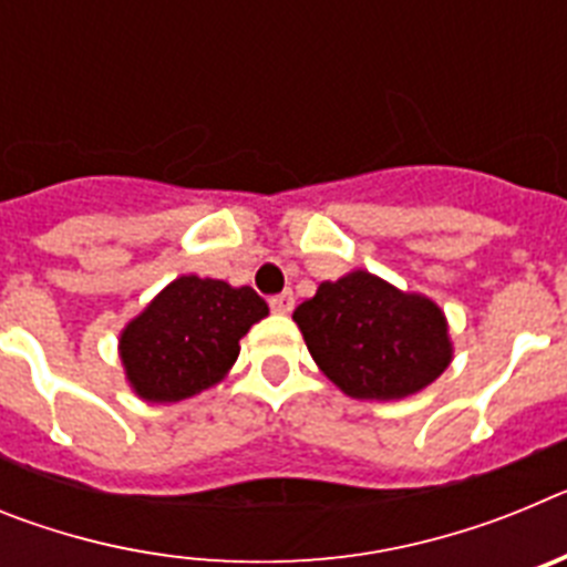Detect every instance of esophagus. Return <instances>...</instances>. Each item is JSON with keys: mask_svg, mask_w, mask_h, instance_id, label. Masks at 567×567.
Here are the masks:
<instances>
[{"mask_svg": "<svg viewBox=\"0 0 567 567\" xmlns=\"http://www.w3.org/2000/svg\"><path fill=\"white\" fill-rule=\"evenodd\" d=\"M269 309H272V312H278V315H289L295 309V295L289 292H280V295H272V298H269Z\"/></svg>", "mask_w": 567, "mask_h": 567, "instance_id": "esophagus-1", "label": "esophagus"}]
</instances>
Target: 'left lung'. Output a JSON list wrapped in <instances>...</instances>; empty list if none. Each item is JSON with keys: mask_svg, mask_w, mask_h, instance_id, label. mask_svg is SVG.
<instances>
[{"mask_svg": "<svg viewBox=\"0 0 567 567\" xmlns=\"http://www.w3.org/2000/svg\"><path fill=\"white\" fill-rule=\"evenodd\" d=\"M292 318L320 372L349 398H409L452 363L437 303L400 292L363 269L320 284Z\"/></svg>", "mask_w": 567, "mask_h": 567, "instance_id": "left-lung-1", "label": "left lung"}]
</instances>
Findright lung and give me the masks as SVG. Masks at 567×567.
<instances>
[{
    "mask_svg": "<svg viewBox=\"0 0 567 567\" xmlns=\"http://www.w3.org/2000/svg\"><path fill=\"white\" fill-rule=\"evenodd\" d=\"M252 287L182 275L122 332V363L135 394L178 403L204 392L238 358V340L267 318Z\"/></svg>",
    "mask_w": 567,
    "mask_h": 567,
    "instance_id": "add662e5",
    "label": "right lung"
}]
</instances>
